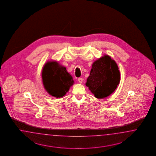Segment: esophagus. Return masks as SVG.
Masks as SVG:
<instances>
[{
    "instance_id": "obj_1",
    "label": "esophagus",
    "mask_w": 156,
    "mask_h": 156,
    "mask_svg": "<svg viewBox=\"0 0 156 156\" xmlns=\"http://www.w3.org/2000/svg\"><path fill=\"white\" fill-rule=\"evenodd\" d=\"M78 80L79 82H80V83H82V82H83V79H82V78H79L78 79Z\"/></svg>"
}]
</instances>
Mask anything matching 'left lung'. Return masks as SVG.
<instances>
[{"mask_svg": "<svg viewBox=\"0 0 156 156\" xmlns=\"http://www.w3.org/2000/svg\"><path fill=\"white\" fill-rule=\"evenodd\" d=\"M120 80L117 63L108 55H105L93 62L86 85L95 98L102 99L113 93Z\"/></svg>", "mask_w": 156, "mask_h": 156, "instance_id": "1", "label": "left lung"}]
</instances>
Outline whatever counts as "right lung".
<instances>
[{"mask_svg":"<svg viewBox=\"0 0 156 156\" xmlns=\"http://www.w3.org/2000/svg\"><path fill=\"white\" fill-rule=\"evenodd\" d=\"M42 78L45 90L56 98H62L65 95L74 83L66 67L55 61H48L44 64Z\"/></svg>","mask_w":156,"mask_h":156,"instance_id":"add662e5","label":"right lung"}]
</instances>
